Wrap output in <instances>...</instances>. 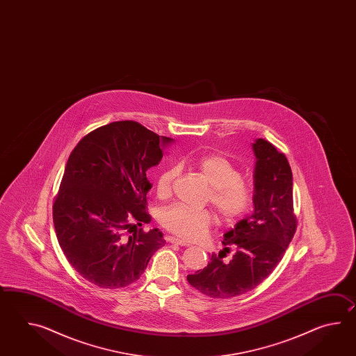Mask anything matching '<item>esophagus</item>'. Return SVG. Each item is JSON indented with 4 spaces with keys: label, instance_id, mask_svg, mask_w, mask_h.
<instances>
[{
    "label": "esophagus",
    "instance_id": "34e87169",
    "mask_svg": "<svg viewBox=\"0 0 356 356\" xmlns=\"http://www.w3.org/2000/svg\"><path fill=\"white\" fill-rule=\"evenodd\" d=\"M168 242L172 243V244H177V245H181V247H188L189 245L188 243L181 241V239L175 238V236H169Z\"/></svg>",
    "mask_w": 356,
    "mask_h": 356
}]
</instances>
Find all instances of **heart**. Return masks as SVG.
Returning <instances> with one entry per match:
<instances>
[{
  "mask_svg": "<svg viewBox=\"0 0 356 356\" xmlns=\"http://www.w3.org/2000/svg\"><path fill=\"white\" fill-rule=\"evenodd\" d=\"M193 165L211 186L209 200L222 222H235L248 212L253 204V189L241 179L239 169L230 160L219 154H209L197 158ZM177 175L178 167L175 165L161 170L155 181L158 196L167 197L170 193ZM212 222L210 210H193L181 204H170L160 213V224L187 241L204 238Z\"/></svg>",
  "mask_w": 356,
  "mask_h": 356,
  "instance_id": "b5f03b06",
  "label": "heart"
}]
</instances>
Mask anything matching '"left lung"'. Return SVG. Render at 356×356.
Here are the masks:
<instances>
[{"label":"left lung","instance_id":"1","mask_svg":"<svg viewBox=\"0 0 356 356\" xmlns=\"http://www.w3.org/2000/svg\"><path fill=\"white\" fill-rule=\"evenodd\" d=\"M252 149L254 167V210L224 234V250L212 253L204 270L187 276L189 284L210 298L227 299L258 286L273 273L296 234L293 173L282 152L257 138ZM230 248L229 263L222 261Z\"/></svg>","mask_w":356,"mask_h":356}]
</instances>
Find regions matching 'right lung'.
Instances as JSON below:
<instances>
[{"instance_id":"right-lung-1","label":"right lung","mask_w":356,"mask_h":356,"mask_svg":"<svg viewBox=\"0 0 356 356\" xmlns=\"http://www.w3.org/2000/svg\"><path fill=\"white\" fill-rule=\"evenodd\" d=\"M134 121L112 122L83 136L71 152L54 198L60 250L85 280L120 289L138 280L165 244L159 229L143 230L152 183L163 147L172 144Z\"/></svg>"}]
</instances>
